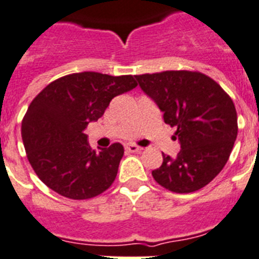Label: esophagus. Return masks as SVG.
Segmentation results:
<instances>
[{
	"label": "esophagus",
	"instance_id": "esophagus-1",
	"mask_svg": "<svg viewBox=\"0 0 259 259\" xmlns=\"http://www.w3.org/2000/svg\"><path fill=\"white\" fill-rule=\"evenodd\" d=\"M125 149H126V151H129V153H136V151L142 150V148H141V146H137V145H134V144L126 145Z\"/></svg>",
	"mask_w": 259,
	"mask_h": 259
}]
</instances>
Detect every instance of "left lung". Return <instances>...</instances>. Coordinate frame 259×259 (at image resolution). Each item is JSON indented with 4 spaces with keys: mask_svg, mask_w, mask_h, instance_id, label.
Instances as JSON below:
<instances>
[{
    "mask_svg": "<svg viewBox=\"0 0 259 259\" xmlns=\"http://www.w3.org/2000/svg\"><path fill=\"white\" fill-rule=\"evenodd\" d=\"M138 85L176 126L181 150L151 171L161 186L193 193L211 182L228 162L238 125L232 98L217 82L199 71L167 70L136 75Z\"/></svg>",
    "mask_w": 259,
    "mask_h": 259,
    "instance_id": "8db88e82",
    "label": "left lung"
}]
</instances>
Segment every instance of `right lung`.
<instances>
[{
	"label": "right lung",
	"mask_w": 259,
	"mask_h": 259,
	"mask_svg": "<svg viewBox=\"0 0 259 259\" xmlns=\"http://www.w3.org/2000/svg\"><path fill=\"white\" fill-rule=\"evenodd\" d=\"M136 86L133 75L82 71L50 82L31 101L21 136L31 167L48 188L70 199L93 198L110 188L123 146L92 150L83 130L114 97Z\"/></svg>",
	"instance_id": "obj_1"
}]
</instances>
